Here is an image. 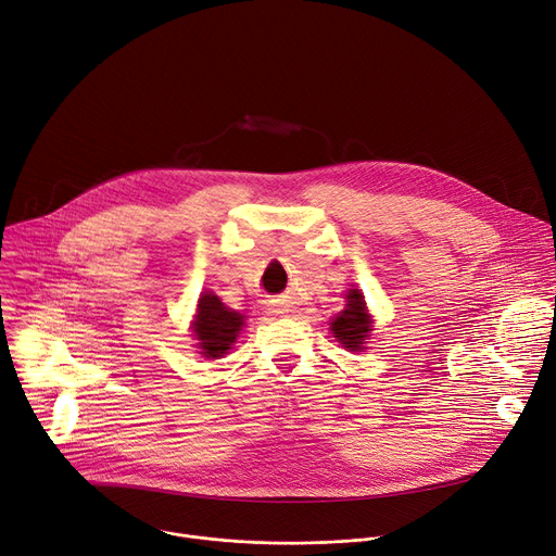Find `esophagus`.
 I'll list each match as a JSON object with an SVG mask.
<instances>
[{"mask_svg": "<svg viewBox=\"0 0 556 556\" xmlns=\"http://www.w3.org/2000/svg\"><path fill=\"white\" fill-rule=\"evenodd\" d=\"M273 312H277V314H286L288 312V305L286 303H275V309Z\"/></svg>", "mask_w": 556, "mask_h": 556, "instance_id": "esophagus-1", "label": "esophagus"}]
</instances>
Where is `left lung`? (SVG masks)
I'll list each match as a JSON object with an SVG mask.
<instances>
[{"mask_svg":"<svg viewBox=\"0 0 556 556\" xmlns=\"http://www.w3.org/2000/svg\"><path fill=\"white\" fill-rule=\"evenodd\" d=\"M369 324L371 321H369V314L365 312V299L361 290H350L348 307L332 321L334 337L352 352H358L363 350V341L371 330Z\"/></svg>","mask_w":556,"mask_h":556,"instance_id":"8db88e82","label":"left lung"}]
</instances>
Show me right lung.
<instances>
[{
	"instance_id": "1",
	"label": "right lung",
	"mask_w": 556,
	"mask_h": 556,
	"mask_svg": "<svg viewBox=\"0 0 556 556\" xmlns=\"http://www.w3.org/2000/svg\"><path fill=\"white\" fill-rule=\"evenodd\" d=\"M244 326V316L226 307L219 296L204 292L198 303V316L193 324V332L198 337V345L204 350L206 358H219L230 350L240 328Z\"/></svg>"
}]
</instances>
